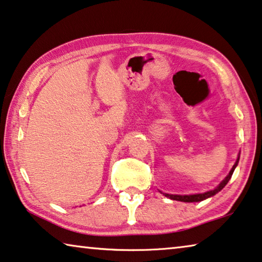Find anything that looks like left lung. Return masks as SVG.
<instances>
[{"label": "left lung", "instance_id": "obj_1", "mask_svg": "<svg viewBox=\"0 0 262 262\" xmlns=\"http://www.w3.org/2000/svg\"><path fill=\"white\" fill-rule=\"evenodd\" d=\"M239 157L240 156H238V159H236V162L234 163L233 167H232L230 173H228V175L221 182V184H219L217 188L213 189V190H210V191H207V192H204V193H196V194H169V193H163V194H164L165 197L172 199V201H180V202H185V203L202 202V201H204V199H206V198L212 197V196H214L215 193H218L219 191H221L224 188V186H225L228 183V181L231 180L232 173H233L235 167H236V165H238Z\"/></svg>", "mask_w": 262, "mask_h": 262}]
</instances>
